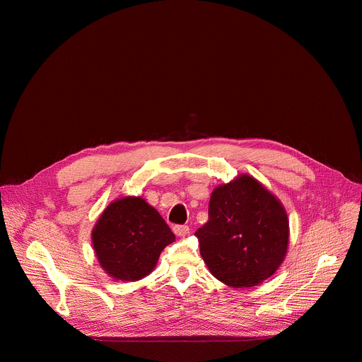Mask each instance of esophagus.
Wrapping results in <instances>:
<instances>
[{"label":"esophagus","mask_w":362,"mask_h":362,"mask_svg":"<svg viewBox=\"0 0 362 362\" xmlns=\"http://www.w3.org/2000/svg\"><path fill=\"white\" fill-rule=\"evenodd\" d=\"M173 232L177 236H186L189 233V226H186V225H176V226H173Z\"/></svg>","instance_id":"obj_1"}]
</instances>
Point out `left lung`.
Listing matches in <instances>:
<instances>
[{
    "mask_svg": "<svg viewBox=\"0 0 362 362\" xmlns=\"http://www.w3.org/2000/svg\"><path fill=\"white\" fill-rule=\"evenodd\" d=\"M196 236L203 261L216 279L233 288H250L282 264L289 223L281 202L243 175L212 192L209 219Z\"/></svg>",
    "mask_w": 362,
    "mask_h": 362,
    "instance_id": "obj_1",
    "label": "left lung"
}]
</instances>
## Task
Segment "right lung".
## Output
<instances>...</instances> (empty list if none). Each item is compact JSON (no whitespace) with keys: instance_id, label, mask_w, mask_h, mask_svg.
Returning <instances> with one entry per match:
<instances>
[{"instance_id":"1","label":"right lung","mask_w":362,"mask_h":362,"mask_svg":"<svg viewBox=\"0 0 362 362\" xmlns=\"http://www.w3.org/2000/svg\"><path fill=\"white\" fill-rule=\"evenodd\" d=\"M91 239L103 269L115 279L133 282L153 271L175 235L144 199L129 196L107 206Z\"/></svg>"}]
</instances>
